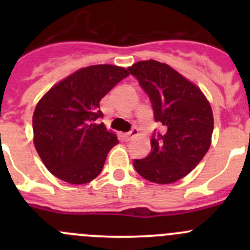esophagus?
<instances>
[{
	"label": "esophagus",
	"mask_w": 250,
	"mask_h": 250,
	"mask_svg": "<svg viewBox=\"0 0 250 250\" xmlns=\"http://www.w3.org/2000/svg\"><path fill=\"white\" fill-rule=\"evenodd\" d=\"M137 135H138V129H137V128H133V129L130 130L129 133H127L125 137V140L129 141V140H132L134 137H137Z\"/></svg>",
	"instance_id": "1"
}]
</instances>
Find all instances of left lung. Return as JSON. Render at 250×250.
Masks as SVG:
<instances>
[{"mask_svg": "<svg viewBox=\"0 0 250 250\" xmlns=\"http://www.w3.org/2000/svg\"><path fill=\"white\" fill-rule=\"evenodd\" d=\"M152 104L163 134L151 138V152L134 160L135 170L146 180L172 184L188 175L211 144L213 111L202 90L168 64L143 60L128 67Z\"/></svg>", "mask_w": 250, "mask_h": 250, "instance_id": "8db88e82", "label": "left lung"}]
</instances>
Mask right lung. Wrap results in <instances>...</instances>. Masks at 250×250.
Instances as JSON below:
<instances>
[{"label":"right lung","instance_id":"1","mask_svg":"<svg viewBox=\"0 0 250 250\" xmlns=\"http://www.w3.org/2000/svg\"><path fill=\"white\" fill-rule=\"evenodd\" d=\"M127 69L102 64L65 77L37 103L32 116L34 144L53 175L74 185L87 184L102 172L117 135L104 123L99 103L125 77Z\"/></svg>","mask_w":250,"mask_h":250}]
</instances>
